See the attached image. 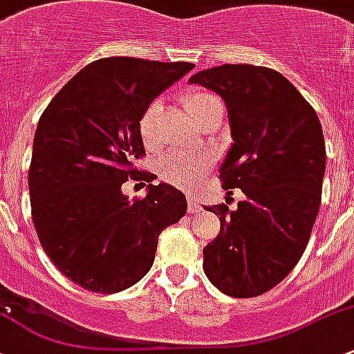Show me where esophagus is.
Segmentation results:
<instances>
[{"label":"esophagus","mask_w":354,"mask_h":354,"mask_svg":"<svg viewBox=\"0 0 354 354\" xmlns=\"http://www.w3.org/2000/svg\"><path fill=\"white\" fill-rule=\"evenodd\" d=\"M200 208H202V207H200L198 200H196L195 196H193L192 193H189V195H188V210L189 212H196V210H200Z\"/></svg>","instance_id":"esophagus-1"}]
</instances>
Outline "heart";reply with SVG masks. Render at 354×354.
Here are the masks:
<instances>
[{"label": "heart", "instance_id": "1", "mask_svg": "<svg viewBox=\"0 0 354 354\" xmlns=\"http://www.w3.org/2000/svg\"><path fill=\"white\" fill-rule=\"evenodd\" d=\"M183 105L188 113L196 122H200L212 106L224 105V103L214 93L196 89L185 96ZM159 111H161V103L156 100V102L149 103L139 118V136L146 147H154L158 144ZM208 167H210V161L203 156H189L185 152L173 151L159 159L158 169L159 176L167 183L174 185V187H192L207 173Z\"/></svg>", "mask_w": 354, "mask_h": 354}]
</instances>
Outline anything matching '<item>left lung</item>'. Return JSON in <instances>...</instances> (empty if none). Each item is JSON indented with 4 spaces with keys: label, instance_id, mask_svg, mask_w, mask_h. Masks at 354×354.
I'll return each mask as SVG.
<instances>
[{
    "label": "left lung",
    "instance_id": "8db88e82",
    "mask_svg": "<svg viewBox=\"0 0 354 354\" xmlns=\"http://www.w3.org/2000/svg\"><path fill=\"white\" fill-rule=\"evenodd\" d=\"M225 102L234 144L222 187L245 195L236 210L212 205L218 236L203 248V271L222 293L258 297L302 258L321 205L324 133L317 113L278 71L224 64L193 74Z\"/></svg>",
    "mask_w": 354,
    "mask_h": 354
}]
</instances>
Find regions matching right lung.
Segmentation results:
<instances>
[{"label":"right lung","mask_w":354,"mask_h":354,"mask_svg":"<svg viewBox=\"0 0 354 354\" xmlns=\"http://www.w3.org/2000/svg\"><path fill=\"white\" fill-rule=\"evenodd\" d=\"M192 62L105 57L52 98L33 139L32 221L44 251L71 281L95 293L129 288L151 270L159 234L187 214V198L133 167L146 154L139 118L189 73ZM146 180L130 203L121 185Z\"/></svg>","instance_id":"obj_1"}]
</instances>
